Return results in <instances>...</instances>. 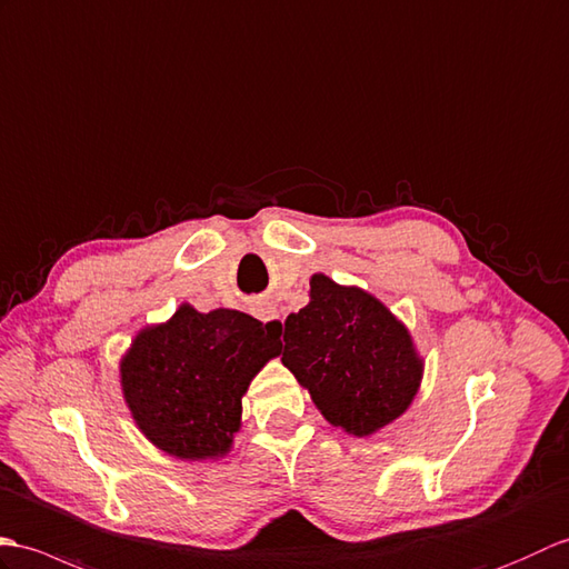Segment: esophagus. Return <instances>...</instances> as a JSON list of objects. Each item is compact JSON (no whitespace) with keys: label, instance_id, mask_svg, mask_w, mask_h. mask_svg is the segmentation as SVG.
Here are the masks:
<instances>
[{"label":"esophagus","instance_id":"34e87169","mask_svg":"<svg viewBox=\"0 0 569 569\" xmlns=\"http://www.w3.org/2000/svg\"><path fill=\"white\" fill-rule=\"evenodd\" d=\"M256 317L262 319V321H270L274 326H282L284 323L282 311L277 309L274 305H270V301H260V305H256Z\"/></svg>","mask_w":569,"mask_h":569}]
</instances>
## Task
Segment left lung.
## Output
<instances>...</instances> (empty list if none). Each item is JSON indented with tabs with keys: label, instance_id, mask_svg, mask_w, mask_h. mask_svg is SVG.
<instances>
[{
	"label": "left lung",
	"instance_id": "1",
	"mask_svg": "<svg viewBox=\"0 0 569 569\" xmlns=\"http://www.w3.org/2000/svg\"><path fill=\"white\" fill-rule=\"evenodd\" d=\"M282 365L323 419L356 438L407 413L423 380L407 323L368 289L323 272L311 274L309 305L284 321Z\"/></svg>",
	"mask_w": 569,
	"mask_h": 569
}]
</instances>
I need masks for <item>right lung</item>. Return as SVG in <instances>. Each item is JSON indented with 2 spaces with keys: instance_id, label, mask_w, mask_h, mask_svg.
<instances>
[{
  "instance_id": "1",
  "label": "right lung",
  "mask_w": 569,
  "mask_h": 569,
  "mask_svg": "<svg viewBox=\"0 0 569 569\" xmlns=\"http://www.w3.org/2000/svg\"><path fill=\"white\" fill-rule=\"evenodd\" d=\"M282 326L236 309L180 305L148 323L119 360L131 419L150 443L178 460H221L241 431L243 397L282 352Z\"/></svg>"
}]
</instances>
